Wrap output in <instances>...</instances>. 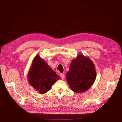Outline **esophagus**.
<instances>
[{"instance_id":"esophagus-1","label":"esophagus","mask_w":122,"mask_h":122,"mask_svg":"<svg viewBox=\"0 0 122 122\" xmlns=\"http://www.w3.org/2000/svg\"><path fill=\"white\" fill-rule=\"evenodd\" d=\"M60 77H61L62 79H64V74L63 73H61L60 74Z\"/></svg>"}]
</instances>
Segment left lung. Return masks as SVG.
<instances>
[{
    "instance_id": "obj_1",
    "label": "left lung",
    "mask_w": 122,
    "mask_h": 122,
    "mask_svg": "<svg viewBox=\"0 0 122 122\" xmlns=\"http://www.w3.org/2000/svg\"><path fill=\"white\" fill-rule=\"evenodd\" d=\"M96 76L94 64L89 58L81 54L71 62L66 79L73 91L81 93L91 87Z\"/></svg>"
}]
</instances>
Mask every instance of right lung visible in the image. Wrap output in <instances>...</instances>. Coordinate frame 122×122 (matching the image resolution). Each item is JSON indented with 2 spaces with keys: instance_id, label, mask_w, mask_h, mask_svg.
I'll return each mask as SVG.
<instances>
[{
  "instance_id": "obj_1",
  "label": "right lung",
  "mask_w": 122,
  "mask_h": 122,
  "mask_svg": "<svg viewBox=\"0 0 122 122\" xmlns=\"http://www.w3.org/2000/svg\"><path fill=\"white\" fill-rule=\"evenodd\" d=\"M28 77L30 84L40 94L50 90L52 85L59 79L56 72L38 55L33 59Z\"/></svg>"
}]
</instances>
